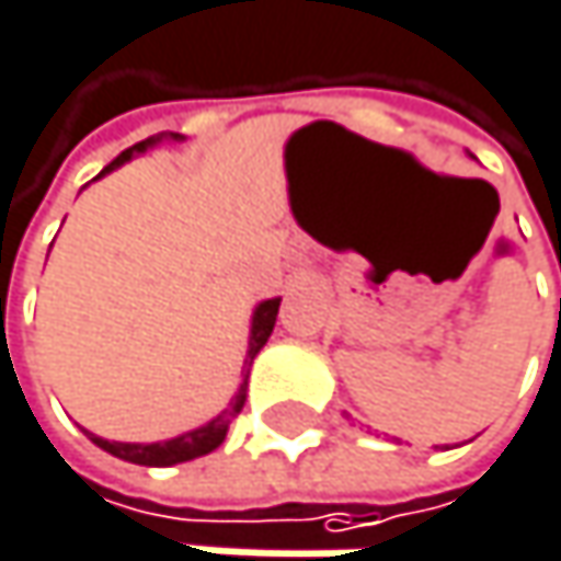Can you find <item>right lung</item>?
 I'll return each mask as SVG.
<instances>
[{
	"mask_svg": "<svg viewBox=\"0 0 561 561\" xmlns=\"http://www.w3.org/2000/svg\"><path fill=\"white\" fill-rule=\"evenodd\" d=\"M162 139H171V142H181L184 136H178V133H171V136H152V139H146V142H136L133 149H126V152H119L106 169L100 171V174H106V171L119 169L123 162H129L133 156H139V152H146V149H152V146H159ZM279 301L282 298H266V301H260L256 305V311H253V328H250V351H247V360L253 364V357L263 351V344L270 341V334H273V328H276V314H279ZM250 374V370H247ZM243 402H247V380L240 383V390L237 396L230 399V405L217 415V419H210L207 425H201V428H194V432H184V435H178V438H169V442H152V445H133V442H106V438H100V435H90V442L93 445H100L103 451H110V455H116V458H123V461H133V465H146V468H171V465H181V461H191V458H201V455H210L224 438H227V428H230V422H233V415H240V409H243Z\"/></svg>",
	"mask_w": 561,
	"mask_h": 561,
	"instance_id": "right-lung-1",
	"label": "right lung"
}]
</instances>
